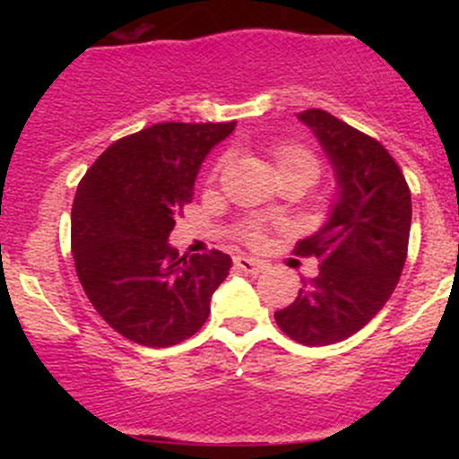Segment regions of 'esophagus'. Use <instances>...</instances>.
<instances>
[{
	"label": "esophagus",
	"mask_w": 459,
	"mask_h": 459,
	"mask_svg": "<svg viewBox=\"0 0 459 459\" xmlns=\"http://www.w3.org/2000/svg\"><path fill=\"white\" fill-rule=\"evenodd\" d=\"M235 266H238L239 271L251 273V275H257V273H262L264 268H266V262H262V259H257V257L238 255V257H235Z\"/></svg>",
	"instance_id": "obj_1"
}]
</instances>
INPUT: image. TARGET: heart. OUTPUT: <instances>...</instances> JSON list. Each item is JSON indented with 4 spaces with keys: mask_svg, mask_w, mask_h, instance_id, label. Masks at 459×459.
I'll return each instance as SVG.
<instances>
[{
    "mask_svg": "<svg viewBox=\"0 0 459 459\" xmlns=\"http://www.w3.org/2000/svg\"><path fill=\"white\" fill-rule=\"evenodd\" d=\"M273 161H275L277 178H304L308 182H316L319 175V161L308 148L299 146V143H277L271 151ZM264 233V226L259 221H247L239 229L247 242H259Z\"/></svg>",
    "mask_w": 459,
    "mask_h": 459,
    "instance_id": "heart-1",
    "label": "heart"
}]
</instances>
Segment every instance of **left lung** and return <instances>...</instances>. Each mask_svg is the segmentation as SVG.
<instances>
[{
    "label": "left lung",
    "instance_id": "1",
    "mask_svg": "<svg viewBox=\"0 0 459 459\" xmlns=\"http://www.w3.org/2000/svg\"><path fill=\"white\" fill-rule=\"evenodd\" d=\"M298 117L331 160L337 200L326 224L293 251L319 259L317 277L302 280L275 322L299 344L326 346L367 326L395 290L409 251L411 191L377 140L326 110L308 108Z\"/></svg>",
    "mask_w": 459,
    "mask_h": 459
}]
</instances>
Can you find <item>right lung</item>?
<instances>
[{
  "mask_svg": "<svg viewBox=\"0 0 459 459\" xmlns=\"http://www.w3.org/2000/svg\"><path fill=\"white\" fill-rule=\"evenodd\" d=\"M235 122H164L110 143L77 186L71 247L86 298L135 344L166 349L195 335L226 280L221 251L179 255L175 217L193 202L197 170Z\"/></svg>",
  "mask_w": 459,
  "mask_h": 459,
  "instance_id": "right-lung-1",
  "label": "right lung"
}]
</instances>
